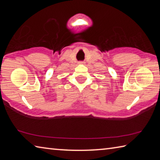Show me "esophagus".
<instances>
[{
    "label": "esophagus",
    "mask_w": 160,
    "mask_h": 160,
    "mask_svg": "<svg viewBox=\"0 0 160 160\" xmlns=\"http://www.w3.org/2000/svg\"><path fill=\"white\" fill-rule=\"evenodd\" d=\"M79 63H80V64H82V63H83V62H80Z\"/></svg>",
    "instance_id": "esophagus-1"
}]
</instances>
